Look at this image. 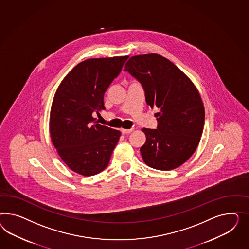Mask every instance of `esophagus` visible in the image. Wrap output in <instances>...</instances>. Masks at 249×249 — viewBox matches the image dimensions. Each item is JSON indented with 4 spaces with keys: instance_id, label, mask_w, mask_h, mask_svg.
Returning a JSON list of instances; mask_svg holds the SVG:
<instances>
[{
    "instance_id": "1",
    "label": "esophagus",
    "mask_w": 249,
    "mask_h": 249,
    "mask_svg": "<svg viewBox=\"0 0 249 249\" xmlns=\"http://www.w3.org/2000/svg\"><path fill=\"white\" fill-rule=\"evenodd\" d=\"M132 130H133V128H129V129H127V128H122V129H121V132H122L123 134H128V133L132 132Z\"/></svg>"
}]
</instances>
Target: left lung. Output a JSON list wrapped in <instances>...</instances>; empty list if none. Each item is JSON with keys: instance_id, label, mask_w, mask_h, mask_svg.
I'll return each mask as SVG.
<instances>
[{"instance_id": "8db88e82", "label": "left lung", "mask_w": 249, "mask_h": 249, "mask_svg": "<svg viewBox=\"0 0 249 249\" xmlns=\"http://www.w3.org/2000/svg\"><path fill=\"white\" fill-rule=\"evenodd\" d=\"M125 71L141 81L148 106L160 108L158 128L142 129L147 139L141 148L143 161L160 170L178 168L195 152L203 132L205 108L197 89L160 54L130 57Z\"/></svg>"}]
</instances>
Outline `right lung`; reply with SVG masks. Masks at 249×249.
<instances>
[{"label":"right lung","instance_id":"add662e5","mask_svg":"<svg viewBox=\"0 0 249 249\" xmlns=\"http://www.w3.org/2000/svg\"><path fill=\"white\" fill-rule=\"evenodd\" d=\"M128 56L81 61L57 89L50 113L51 141L62 161L81 176L107 168L121 131L96 122L93 113L104 109L107 87L121 73Z\"/></svg>","mask_w":249,"mask_h":249}]
</instances>
